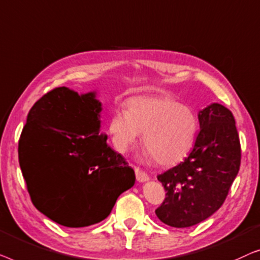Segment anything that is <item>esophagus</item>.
Listing matches in <instances>:
<instances>
[{
  "label": "esophagus",
  "instance_id": "obj_1",
  "mask_svg": "<svg viewBox=\"0 0 260 260\" xmlns=\"http://www.w3.org/2000/svg\"><path fill=\"white\" fill-rule=\"evenodd\" d=\"M135 177H137V180L139 181V182H144V181H147L148 179H149V177H148V174L146 173V172H144V171H141L140 168L139 167H135Z\"/></svg>",
  "mask_w": 260,
  "mask_h": 260
}]
</instances>
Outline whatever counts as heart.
Here are the masks:
<instances>
[{"mask_svg":"<svg viewBox=\"0 0 260 260\" xmlns=\"http://www.w3.org/2000/svg\"><path fill=\"white\" fill-rule=\"evenodd\" d=\"M108 133L119 152L126 153L144 133L142 144L156 164L172 166L184 160L196 142L198 120L188 106L168 96H134L126 111H116Z\"/></svg>","mask_w":260,"mask_h":260,"instance_id":"b5f03b06","label":"heart"}]
</instances>
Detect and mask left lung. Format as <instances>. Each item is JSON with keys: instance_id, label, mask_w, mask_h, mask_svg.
Listing matches in <instances>:
<instances>
[{"instance_id": "1", "label": "left lung", "mask_w": 260, "mask_h": 260, "mask_svg": "<svg viewBox=\"0 0 260 260\" xmlns=\"http://www.w3.org/2000/svg\"><path fill=\"white\" fill-rule=\"evenodd\" d=\"M198 119L200 131L192 152L158 175L166 198L155 214L172 228L197 225L218 211L240 167V141L231 111L211 104Z\"/></svg>"}]
</instances>
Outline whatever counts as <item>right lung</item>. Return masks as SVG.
I'll list each match as a JSON object with an SVG mask.
<instances>
[{"instance_id":"add662e5","label":"right lung","mask_w":260,"mask_h":260,"mask_svg":"<svg viewBox=\"0 0 260 260\" xmlns=\"http://www.w3.org/2000/svg\"><path fill=\"white\" fill-rule=\"evenodd\" d=\"M95 92L67 87L35 102L19 140V162L38 210L66 228L104 220L135 182L133 168L100 133Z\"/></svg>"}]
</instances>
